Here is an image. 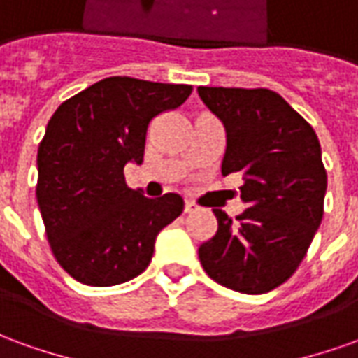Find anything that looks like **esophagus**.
<instances>
[{"label":"esophagus","mask_w":358,"mask_h":358,"mask_svg":"<svg viewBox=\"0 0 358 358\" xmlns=\"http://www.w3.org/2000/svg\"><path fill=\"white\" fill-rule=\"evenodd\" d=\"M197 210V205L192 201H186L184 203V213H195Z\"/></svg>","instance_id":"obj_1"}]
</instances>
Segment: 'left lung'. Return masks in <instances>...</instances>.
I'll use <instances>...</instances> for the list:
<instances>
[{
	"instance_id": "left-lung-1",
	"label": "left lung",
	"mask_w": 358,
	"mask_h": 358,
	"mask_svg": "<svg viewBox=\"0 0 358 358\" xmlns=\"http://www.w3.org/2000/svg\"><path fill=\"white\" fill-rule=\"evenodd\" d=\"M197 94L226 130L222 174L241 172L236 217L213 209L217 234L199 245L203 268L240 293H266L297 270L324 215L326 171L313 126L266 88H209Z\"/></svg>"
}]
</instances>
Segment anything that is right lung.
Instances as JSON below:
<instances>
[{
    "label": "right lung",
    "instance_id": "add662e5",
    "mask_svg": "<svg viewBox=\"0 0 358 358\" xmlns=\"http://www.w3.org/2000/svg\"><path fill=\"white\" fill-rule=\"evenodd\" d=\"M186 84L110 76L59 105L38 148L36 197L57 263L80 284H124L148 268L155 240L184 199L130 189L124 164L143 161L149 122L180 107Z\"/></svg>",
    "mask_w": 358,
    "mask_h": 358
}]
</instances>
